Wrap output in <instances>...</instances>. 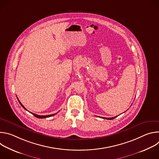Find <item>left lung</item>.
Listing matches in <instances>:
<instances>
[{"label":"left lung","instance_id":"8db88e82","mask_svg":"<svg viewBox=\"0 0 159 159\" xmlns=\"http://www.w3.org/2000/svg\"><path fill=\"white\" fill-rule=\"evenodd\" d=\"M117 116H115V117H113V118H104V119H106V120H112V119H114V118H116Z\"/></svg>","mask_w":159,"mask_h":159}]
</instances>
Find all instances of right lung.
<instances>
[{
    "instance_id": "add662e5",
    "label": "right lung",
    "mask_w": 159,
    "mask_h": 159,
    "mask_svg": "<svg viewBox=\"0 0 159 159\" xmlns=\"http://www.w3.org/2000/svg\"><path fill=\"white\" fill-rule=\"evenodd\" d=\"M19 101V100H18ZM19 103H20V104L21 105V106L23 107L25 109H26V110H27L25 107H24V106L22 105L21 103H20V102L19 101ZM31 114H33L35 117H36V118H48V117H50V116H53V115H55V114H53V115H47V116H40V115H36V114H34V113H32V112H31Z\"/></svg>"
}]
</instances>
